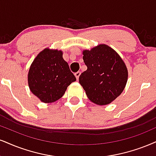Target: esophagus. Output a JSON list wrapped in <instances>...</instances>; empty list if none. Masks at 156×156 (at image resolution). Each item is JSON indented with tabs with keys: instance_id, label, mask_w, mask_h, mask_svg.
I'll return each instance as SVG.
<instances>
[{
	"instance_id": "obj_1",
	"label": "esophagus",
	"mask_w": 156,
	"mask_h": 156,
	"mask_svg": "<svg viewBox=\"0 0 156 156\" xmlns=\"http://www.w3.org/2000/svg\"><path fill=\"white\" fill-rule=\"evenodd\" d=\"M80 74H81V72H76L74 74V75H75V76H76V80H79V77H80Z\"/></svg>"
}]
</instances>
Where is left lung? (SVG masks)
<instances>
[{"mask_svg": "<svg viewBox=\"0 0 156 156\" xmlns=\"http://www.w3.org/2000/svg\"><path fill=\"white\" fill-rule=\"evenodd\" d=\"M87 69L79 82L90 101L99 105L111 103L122 94L128 80V70L116 51L105 44L82 51Z\"/></svg>", "mask_w": 156, "mask_h": 156, "instance_id": "left-lung-1", "label": "left lung"}]
</instances>
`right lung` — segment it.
<instances>
[{"label":"right lung","instance_id":"obj_1","mask_svg":"<svg viewBox=\"0 0 156 156\" xmlns=\"http://www.w3.org/2000/svg\"><path fill=\"white\" fill-rule=\"evenodd\" d=\"M27 80L30 91L43 103H51L64 95L76 77L63 60L62 51L46 48L32 63Z\"/></svg>","mask_w":156,"mask_h":156}]
</instances>
